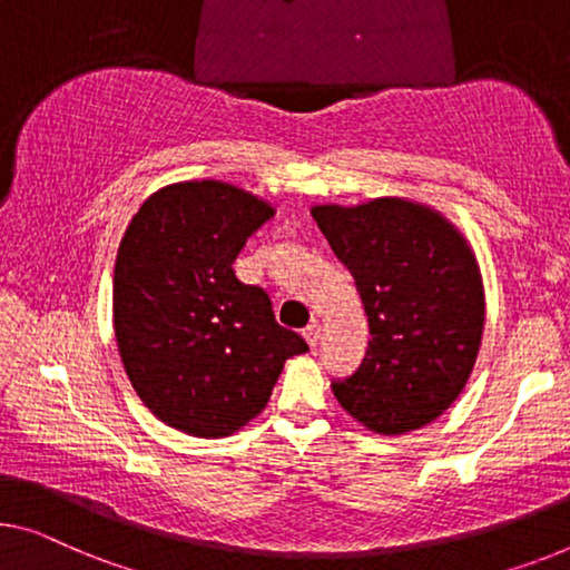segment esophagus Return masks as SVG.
I'll return each instance as SVG.
<instances>
[{
  "mask_svg": "<svg viewBox=\"0 0 570 570\" xmlns=\"http://www.w3.org/2000/svg\"><path fill=\"white\" fill-rule=\"evenodd\" d=\"M320 335H322V322L320 320H312L307 327H304V337H307V343L314 347L320 343Z\"/></svg>",
  "mask_w": 570,
  "mask_h": 570,
  "instance_id": "34e87169",
  "label": "esophagus"
}]
</instances>
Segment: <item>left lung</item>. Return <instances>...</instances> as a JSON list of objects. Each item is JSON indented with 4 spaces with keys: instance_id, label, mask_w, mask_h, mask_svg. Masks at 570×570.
Here are the masks:
<instances>
[{
    "instance_id": "obj_1",
    "label": "left lung",
    "mask_w": 570,
    "mask_h": 570,
    "mask_svg": "<svg viewBox=\"0 0 570 570\" xmlns=\"http://www.w3.org/2000/svg\"><path fill=\"white\" fill-rule=\"evenodd\" d=\"M312 217L351 268L371 327L358 371L333 384L340 406L379 435L435 422L481 347L487 302L471 243L430 204L404 197L314 204Z\"/></svg>"
}]
</instances>
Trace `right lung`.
Instances as JSON below:
<instances>
[{
	"mask_svg": "<svg viewBox=\"0 0 570 570\" xmlns=\"http://www.w3.org/2000/svg\"><path fill=\"white\" fill-rule=\"evenodd\" d=\"M276 215L240 186L178 181L140 204L117 248L115 340L127 379L160 422L191 438H227L266 410L278 373L307 353L268 294L233 263Z\"/></svg>",
	"mask_w": 570,
	"mask_h": 570,
	"instance_id": "obj_1",
	"label": "right lung"
}]
</instances>
